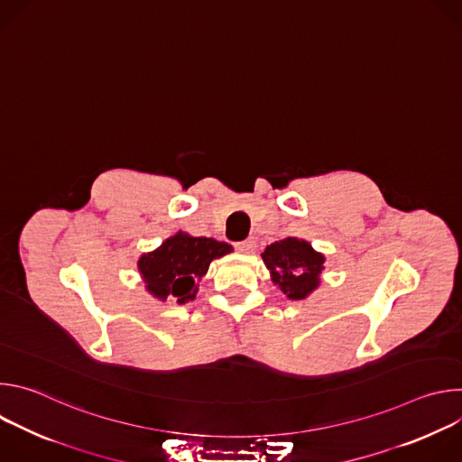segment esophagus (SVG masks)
<instances>
[{"label":"esophagus","instance_id":"34e87169","mask_svg":"<svg viewBox=\"0 0 462 462\" xmlns=\"http://www.w3.org/2000/svg\"><path fill=\"white\" fill-rule=\"evenodd\" d=\"M236 250L243 252V254H252L255 250V241L254 239H246V241H239L234 245Z\"/></svg>","mask_w":462,"mask_h":462}]
</instances>
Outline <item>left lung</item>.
<instances>
[{
	"label": "left lung",
	"mask_w": 462,
	"mask_h": 462,
	"mask_svg": "<svg viewBox=\"0 0 462 462\" xmlns=\"http://www.w3.org/2000/svg\"><path fill=\"white\" fill-rule=\"evenodd\" d=\"M273 282L291 300H303L318 283L323 269V255L314 252L307 241L287 237L276 241L261 254Z\"/></svg>",
	"instance_id": "1"
}]
</instances>
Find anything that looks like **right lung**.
Wrapping results in <instances>:
<instances>
[{"instance_id":"add662e5","label":"right lung","mask_w":462,"mask_h":462,"mask_svg":"<svg viewBox=\"0 0 462 462\" xmlns=\"http://www.w3.org/2000/svg\"><path fill=\"white\" fill-rule=\"evenodd\" d=\"M232 252V246L212 237L175 234L155 252L139 259V271L146 289L159 300L186 303L195 298L197 280L203 278L212 259Z\"/></svg>"}]
</instances>
